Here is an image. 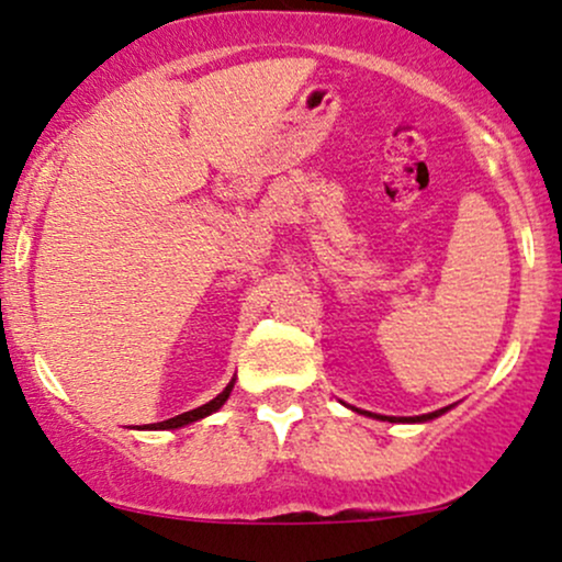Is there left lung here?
<instances>
[{
    "label": "left lung",
    "mask_w": 562,
    "mask_h": 562,
    "mask_svg": "<svg viewBox=\"0 0 562 562\" xmlns=\"http://www.w3.org/2000/svg\"><path fill=\"white\" fill-rule=\"evenodd\" d=\"M443 412H449V406H443V409H436V412H428V415H417V417H383V415H372V412H364V415L380 417V420H389V423H428V420H434V417H441Z\"/></svg>",
    "instance_id": "8db88e82"
}]
</instances>
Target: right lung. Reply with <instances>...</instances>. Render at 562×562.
Masks as SVG:
<instances>
[{"label": "right lung", "mask_w": 562, "mask_h": 562, "mask_svg": "<svg viewBox=\"0 0 562 562\" xmlns=\"http://www.w3.org/2000/svg\"><path fill=\"white\" fill-rule=\"evenodd\" d=\"M232 389H235V378L229 380V385L227 389H224L222 393H218L216 398H211L209 404H203V406H198V409H190V412H182V415H177V417H171V420H164V423H153V425H142V428H150V430H173V428H182V425H190V423H195V420H203V417H209V415H214L216 409H222V404L227 402L229 398V393H232Z\"/></svg>", "instance_id": "add662e5"}]
</instances>
